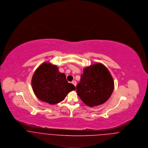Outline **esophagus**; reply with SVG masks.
Returning a JSON list of instances; mask_svg holds the SVG:
<instances>
[{"label": "esophagus", "instance_id": "34e87169", "mask_svg": "<svg viewBox=\"0 0 148 148\" xmlns=\"http://www.w3.org/2000/svg\"><path fill=\"white\" fill-rule=\"evenodd\" d=\"M72 83L73 84H74L75 86H76V81H75V80H74V81H72Z\"/></svg>", "mask_w": 148, "mask_h": 148}]
</instances>
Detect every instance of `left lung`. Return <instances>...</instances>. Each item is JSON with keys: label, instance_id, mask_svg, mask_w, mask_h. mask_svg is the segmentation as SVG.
I'll use <instances>...</instances> for the list:
<instances>
[{"label": "left lung", "instance_id": "8db88e82", "mask_svg": "<svg viewBox=\"0 0 148 148\" xmlns=\"http://www.w3.org/2000/svg\"><path fill=\"white\" fill-rule=\"evenodd\" d=\"M114 87V80L108 69L97 63L83 69L76 92L85 104L95 107L104 103L110 97Z\"/></svg>", "mask_w": 148, "mask_h": 148}]
</instances>
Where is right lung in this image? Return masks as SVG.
Returning <instances> with one entry per match:
<instances>
[{"mask_svg":"<svg viewBox=\"0 0 148 148\" xmlns=\"http://www.w3.org/2000/svg\"><path fill=\"white\" fill-rule=\"evenodd\" d=\"M32 85L33 92L40 100L50 104H55L64 100L75 86L68 83L65 73L49 62H44L35 71Z\"/></svg>","mask_w":148,"mask_h":148,"instance_id":"right-lung-1","label":"right lung"}]
</instances>
